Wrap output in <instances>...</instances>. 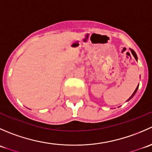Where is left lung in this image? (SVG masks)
Segmentation results:
<instances>
[{
	"instance_id": "8db88e82",
	"label": "left lung",
	"mask_w": 152,
	"mask_h": 152,
	"mask_svg": "<svg viewBox=\"0 0 152 152\" xmlns=\"http://www.w3.org/2000/svg\"><path fill=\"white\" fill-rule=\"evenodd\" d=\"M131 52H132V55H133V56H134V57L135 58V59H136V60H137V55H136V53H135V52H134V50H132V49H131ZM137 88H138V86H137V88L135 89V90H134V93H133V94L131 96H130V97H129V99H128V101H129V100H130V99H131L132 98L133 96H134V94H135V93H136V92H137Z\"/></svg>"
}]
</instances>
